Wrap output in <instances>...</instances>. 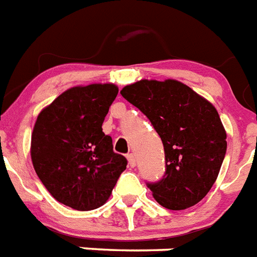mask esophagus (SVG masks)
Wrapping results in <instances>:
<instances>
[{"label": "esophagus", "instance_id": "34e87169", "mask_svg": "<svg viewBox=\"0 0 257 257\" xmlns=\"http://www.w3.org/2000/svg\"><path fill=\"white\" fill-rule=\"evenodd\" d=\"M127 161H128L130 167H135V164H137V158H135L134 154H128V155H127Z\"/></svg>", "mask_w": 257, "mask_h": 257}]
</instances>
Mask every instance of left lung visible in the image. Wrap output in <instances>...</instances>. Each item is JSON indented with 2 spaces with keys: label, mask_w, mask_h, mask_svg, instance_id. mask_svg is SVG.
<instances>
[{
  "label": "left lung",
  "mask_w": 257,
  "mask_h": 257,
  "mask_svg": "<svg viewBox=\"0 0 257 257\" xmlns=\"http://www.w3.org/2000/svg\"><path fill=\"white\" fill-rule=\"evenodd\" d=\"M120 94L150 119L163 142L166 172L147 183L154 199L174 211L195 206L215 183L227 151L216 108L175 79H142Z\"/></svg>",
  "instance_id": "left-lung-1"
}]
</instances>
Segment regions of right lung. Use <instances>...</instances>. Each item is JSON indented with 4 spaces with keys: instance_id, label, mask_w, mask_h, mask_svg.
Segmentation results:
<instances>
[{
    "instance_id": "obj_1",
    "label": "right lung",
    "mask_w": 257,
    "mask_h": 257,
    "mask_svg": "<svg viewBox=\"0 0 257 257\" xmlns=\"http://www.w3.org/2000/svg\"><path fill=\"white\" fill-rule=\"evenodd\" d=\"M118 94L112 83L71 87L38 114L30 155L51 196L78 211L107 202L127 159L114 153L102 123Z\"/></svg>"
}]
</instances>
